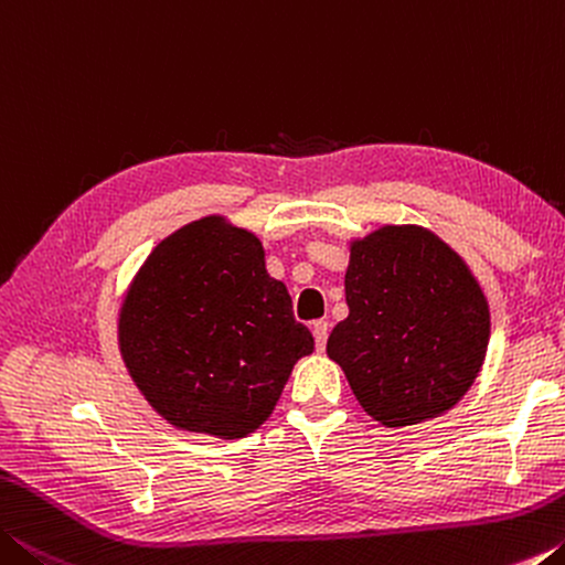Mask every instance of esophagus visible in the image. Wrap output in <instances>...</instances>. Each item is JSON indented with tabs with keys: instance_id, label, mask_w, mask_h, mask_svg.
Segmentation results:
<instances>
[{
	"instance_id": "esophagus-1",
	"label": "esophagus",
	"mask_w": 565,
	"mask_h": 565,
	"mask_svg": "<svg viewBox=\"0 0 565 565\" xmlns=\"http://www.w3.org/2000/svg\"><path fill=\"white\" fill-rule=\"evenodd\" d=\"M328 330H330V326L326 320H316L312 322V338H316V348L320 350H326V343H328Z\"/></svg>"
}]
</instances>
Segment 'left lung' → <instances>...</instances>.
I'll return each instance as SVG.
<instances>
[{"mask_svg": "<svg viewBox=\"0 0 565 565\" xmlns=\"http://www.w3.org/2000/svg\"><path fill=\"white\" fill-rule=\"evenodd\" d=\"M345 300L328 355L375 420L436 418L473 385L491 335L486 295L428 230L387 225L353 243Z\"/></svg>", "mask_w": 565, "mask_h": 565, "instance_id": "obj_1", "label": "left lung"}]
</instances>
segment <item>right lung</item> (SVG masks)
<instances>
[{"label": "right lung", "instance_id": "1", "mask_svg": "<svg viewBox=\"0 0 565 565\" xmlns=\"http://www.w3.org/2000/svg\"><path fill=\"white\" fill-rule=\"evenodd\" d=\"M312 335L253 233L190 222L147 257L119 312V350L174 428L233 440L260 428Z\"/></svg>", "mask_w": 565, "mask_h": 565}]
</instances>
